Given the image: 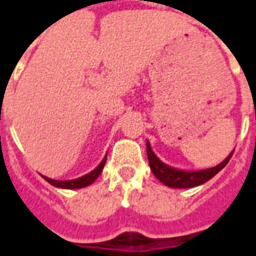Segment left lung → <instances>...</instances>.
Listing matches in <instances>:
<instances>
[{
    "label": "left lung",
    "instance_id": "8db88e82",
    "mask_svg": "<svg viewBox=\"0 0 256 256\" xmlns=\"http://www.w3.org/2000/svg\"><path fill=\"white\" fill-rule=\"evenodd\" d=\"M146 155H148L150 170L160 182L170 186V188H193V186L207 182L208 180L214 177L215 174H218L228 164V162L230 160L233 152L218 166L206 168V170H198V172H185V170H178V168L164 164L154 154V150H150V141H146Z\"/></svg>",
    "mask_w": 256,
    "mask_h": 256
}]
</instances>
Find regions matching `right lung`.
<instances>
[{"label":"right lung","instance_id":"obj_1","mask_svg":"<svg viewBox=\"0 0 256 256\" xmlns=\"http://www.w3.org/2000/svg\"><path fill=\"white\" fill-rule=\"evenodd\" d=\"M106 156L102 159L98 166L96 167L93 172H90L89 174H86L84 177L76 178V180H70V181H56V180H52V178H48L44 176V178L48 182L53 185V186H56V188H63V189H79V188H84V186H88L90 184H93L98 178V176L102 172V168L106 166Z\"/></svg>","mask_w":256,"mask_h":256}]
</instances>
